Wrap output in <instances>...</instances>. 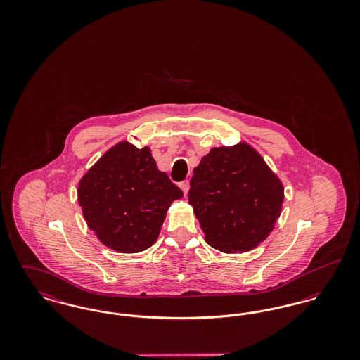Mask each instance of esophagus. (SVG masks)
Instances as JSON below:
<instances>
[{
  "instance_id": "esophagus-1",
  "label": "esophagus",
  "mask_w": 360,
  "mask_h": 360,
  "mask_svg": "<svg viewBox=\"0 0 360 360\" xmlns=\"http://www.w3.org/2000/svg\"><path fill=\"white\" fill-rule=\"evenodd\" d=\"M179 188H182V191H184L185 194H188V188H190L188 181H182V182L179 184Z\"/></svg>"
}]
</instances>
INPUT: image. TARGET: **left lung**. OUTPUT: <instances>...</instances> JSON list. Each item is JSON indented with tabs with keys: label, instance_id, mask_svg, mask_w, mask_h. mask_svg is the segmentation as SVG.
<instances>
[{
	"label": "left lung",
	"instance_id": "obj_1",
	"mask_svg": "<svg viewBox=\"0 0 360 360\" xmlns=\"http://www.w3.org/2000/svg\"><path fill=\"white\" fill-rule=\"evenodd\" d=\"M283 185L247 143L216 147L194 169L188 204L206 243L223 252H245L274 229Z\"/></svg>",
	"mask_w": 360,
	"mask_h": 360
}]
</instances>
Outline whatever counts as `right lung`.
I'll list each match as a JSON object with an SVG mask.
<instances>
[{"label":"right lung","instance_id":"right-lung-1","mask_svg":"<svg viewBox=\"0 0 360 360\" xmlns=\"http://www.w3.org/2000/svg\"><path fill=\"white\" fill-rule=\"evenodd\" d=\"M182 190L159 172L151 150L121 141L98 159L78 185L87 226L106 247L135 254L154 244L166 212Z\"/></svg>","mask_w":360,"mask_h":360}]
</instances>
